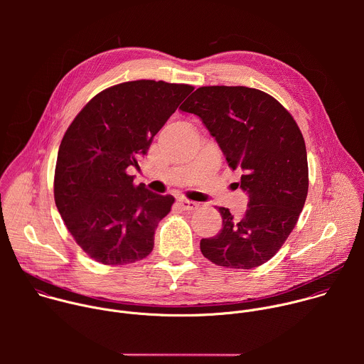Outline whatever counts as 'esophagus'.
Instances as JSON below:
<instances>
[{
	"label": "esophagus",
	"instance_id": "obj_1",
	"mask_svg": "<svg viewBox=\"0 0 364 364\" xmlns=\"http://www.w3.org/2000/svg\"><path fill=\"white\" fill-rule=\"evenodd\" d=\"M178 205L181 207L183 210H196L197 207H198V204L197 203H194V201H190V200H184V198H180L178 200Z\"/></svg>",
	"mask_w": 364,
	"mask_h": 364
}]
</instances>
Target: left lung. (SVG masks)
I'll list each match as a JSON object with an SVG mask.
<instances>
[{"mask_svg":"<svg viewBox=\"0 0 364 364\" xmlns=\"http://www.w3.org/2000/svg\"><path fill=\"white\" fill-rule=\"evenodd\" d=\"M200 118L220 146L249 201L235 220L219 207L222 230L200 240L204 257L219 267L252 269L268 262L295 228L308 193L302 134L271 95L246 86H203L180 107Z\"/></svg>","mask_w":364,"mask_h":364,"instance_id":"1","label":"left lung"}]
</instances>
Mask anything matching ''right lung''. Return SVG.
I'll use <instances>...</instances> for the list:
<instances>
[{"mask_svg": "<svg viewBox=\"0 0 364 364\" xmlns=\"http://www.w3.org/2000/svg\"><path fill=\"white\" fill-rule=\"evenodd\" d=\"M190 85L134 80L96 95L68 128L58 154L55 201L76 243L96 262L127 265L146 257L173 196L135 186L154 136L193 92Z\"/></svg>", "mask_w": 364, "mask_h": 364, "instance_id": "right-lung-1", "label": "right lung"}]
</instances>
